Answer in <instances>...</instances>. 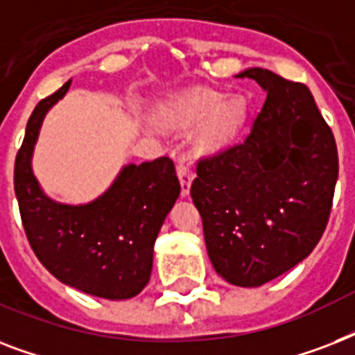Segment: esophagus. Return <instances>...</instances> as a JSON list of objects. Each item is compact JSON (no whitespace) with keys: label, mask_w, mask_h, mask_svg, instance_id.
<instances>
[{"label":"esophagus","mask_w":355,"mask_h":355,"mask_svg":"<svg viewBox=\"0 0 355 355\" xmlns=\"http://www.w3.org/2000/svg\"><path fill=\"white\" fill-rule=\"evenodd\" d=\"M177 175L178 180H180V193L184 197V195L189 193V186H191V180H193V171L186 162L180 160L177 166Z\"/></svg>","instance_id":"obj_1"}]
</instances>
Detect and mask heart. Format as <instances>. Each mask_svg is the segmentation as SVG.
I'll return each instance as SVG.
<instances>
[{
  "label": "heart",
  "mask_w": 355,
  "mask_h": 355,
  "mask_svg": "<svg viewBox=\"0 0 355 355\" xmlns=\"http://www.w3.org/2000/svg\"><path fill=\"white\" fill-rule=\"evenodd\" d=\"M158 119L175 128L200 123L193 134L195 147L202 153H216L237 138L247 119V105L243 99L227 101L217 92L193 88L160 105Z\"/></svg>",
  "instance_id": "b5f03b06"
}]
</instances>
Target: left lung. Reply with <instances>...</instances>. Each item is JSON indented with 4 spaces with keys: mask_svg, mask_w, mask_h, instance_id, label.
I'll return each mask as SVG.
<instances>
[{
    "mask_svg": "<svg viewBox=\"0 0 355 355\" xmlns=\"http://www.w3.org/2000/svg\"><path fill=\"white\" fill-rule=\"evenodd\" d=\"M267 99L236 144L197 162L193 199L217 275L258 287L308 258L324 234L339 175L336 138L308 86L263 68Z\"/></svg>",
    "mask_w": 355,
    "mask_h": 355,
    "instance_id": "obj_1",
    "label": "left lung"
}]
</instances>
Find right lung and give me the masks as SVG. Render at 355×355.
Returning <instances> with one entry per match:
<instances>
[{"label": "right lung", "mask_w": 355, "mask_h": 355, "mask_svg": "<svg viewBox=\"0 0 355 355\" xmlns=\"http://www.w3.org/2000/svg\"><path fill=\"white\" fill-rule=\"evenodd\" d=\"M69 85L42 99L27 121L14 162L19 216L31 248L55 278L94 297L132 298L149 282L156 236L180 193L175 164L167 156L128 164L88 205L49 199L33 175L31 158L44 116Z\"/></svg>", "instance_id": "1"}]
</instances>
